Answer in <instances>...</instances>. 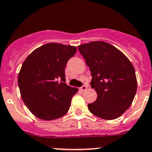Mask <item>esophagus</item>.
Wrapping results in <instances>:
<instances>
[{
	"mask_svg": "<svg viewBox=\"0 0 152 152\" xmlns=\"http://www.w3.org/2000/svg\"><path fill=\"white\" fill-rule=\"evenodd\" d=\"M80 90H81L82 92L85 91V90L87 89V86H85V85H83V86H82V87H80Z\"/></svg>",
	"mask_w": 152,
	"mask_h": 152,
	"instance_id": "esophagus-1",
	"label": "esophagus"
}]
</instances>
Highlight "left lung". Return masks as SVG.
Returning <instances> with one entry per match:
<instances>
[{"instance_id":"obj_1","label":"left lung","mask_w":152,"mask_h":152,"mask_svg":"<svg viewBox=\"0 0 152 152\" xmlns=\"http://www.w3.org/2000/svg\"><path fill=\"white\" fill-rule=\"evenodd\" d=\"M91 72L90 85L97 99L88 104L93 115L114 120L131 105L137 90L134 67L118 49L104 41H93L78 46Z\"/></svg>"}]
</instances>
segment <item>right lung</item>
<instances>
[{"instance_id":"obj_1","label":"right lung","mask_w":152,"mask_h":152,"mask_svg":"<svg viewBox=\"0 0 152 152\" xmlns=\"http://www.w3.org/2000/svg\"><path fill=\"white\" fill-rule=\"evenodd\" d=\"M76 52L74 46L48 43L35 49L22 63L18 76L21 97L37 118L52 121L69 111L77 89L65 83V68Z\"/></svg>"}]
</instances>
